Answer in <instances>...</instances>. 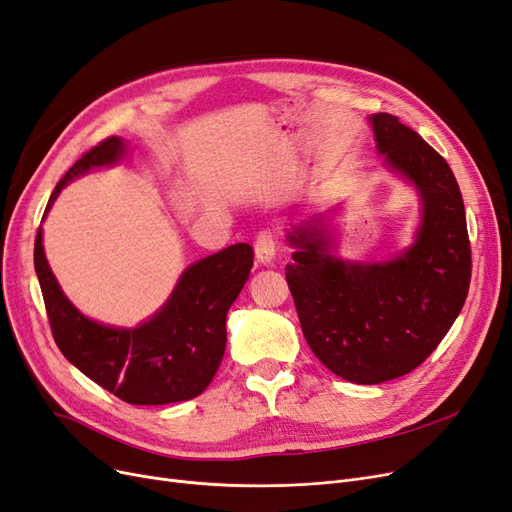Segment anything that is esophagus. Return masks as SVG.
<instances>
[{
    "instance_id": "1",
    "label": "esophagus",
    "mask_w": 512,
    "mask_h": 512,
    "mask_svg": "<svg viewBox=\"0 0 512 512\" xmlns=\"http://www.w3.org/2000/svg\"><path fill=\"white\" fill-rule=\"evenodd\" d=\"M254 252L258 262L271 264L277 254V235L275 231H260L254 241Z\"/></svg>"
}]
</instances>
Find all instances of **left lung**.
I'll return each instance as SVG.
<instances>
[{"mask_svg":"<svg viewBox=\"0 0 512 512\" xmlns=\"http://www.w3.org/2000/svg\"><path fill=\"white\" fill-rule=\"evenodd\" d=\"M386 166L416 187L422 220L416 241L386 262H344L311 220L288 241L285 267L302 334L317 359L355 384L410 374L460 315L470 285V241L452 168L418 132L391 113L370 117Z\"/></svg>","mask_w":512,"mask_h":512,"instance_id":"obj_1","label":"left lung"}]
</instances>
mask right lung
I'll return each mask as SVG.
<instances>
[{"label":"right lung","mask_w":512,"mask_h":512,"mask_svg":"<svg viewBox=\"0 0 512 512\" xmlns=\"http://www.w3.org/2000/svg\"><path fill=\"white\" fill-rule=\"evenodd\" d=\"M124 153V140L111 136L81 155L58 180L46 214L73 178L92 168L113 166ZM33 256L60 353L90 380L132 405H166L206 391L227 346V313L254 264L250 243L229 245L191 264L168 302L149 321L124 330L84 317L69 302L48 267L42 227Z\"/></svg>","instance_id":"add662e5"}]
</instances>
